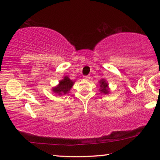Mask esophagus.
<instances>
[{
	"mask_svg": "<svg viewBox=\"0 0 160 160\" xmlns=\"http://www.w3.org/2000/svg\"><path fill=\"white\" fill-rule=\"evenodd\" d=\"M83 78H84V80H89L90 79V76H89V75H85V76L83 77Z\"/></svg>",
	"mask_w": 160,
	"mask_h": 160,
	"instance_id": "obj_1",
	"label": "esophagus"
}]
</instances>
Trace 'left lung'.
I'll list each match as a JSON object with an SVG mask.
<instances>
[{
  "label": "left lung",
  "mask_w": 160,
  "mask_h": 160,
  "mask_svg": "<svg viewBox=\"0 0 160 160\" xmlns=\"http://www.w3.org/2000/svg\"><path fill=\"white\" fill-rule=\"evenodd\" d=\"M100 83V92L102 93L107 94L109 93V90H108V84L104 80H101L99 81Z\"/></svg>",
  "instance_id": "1"
}]
</instances>
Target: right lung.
Instances as JSON below:
<instances>
[{
	"instance_id": "add662e5",
	"label": "right lung",
	"mask_w": 160,
	"mask_h": 160,
	"mask_svg": "<svg viewBox=\"0 0 160 160\" xmlns=\"http://www.w3.org/2000/svg\"><path fill=\"white\" fill-rule=\"evenodd\" d=\"M73 82L71 80L69 79L68 77L66 76L64 79L60 81L59 85L53 89V92L58 94H66L68 92L72 86L73 85Z\"/></svg>"
}]
</instances>
